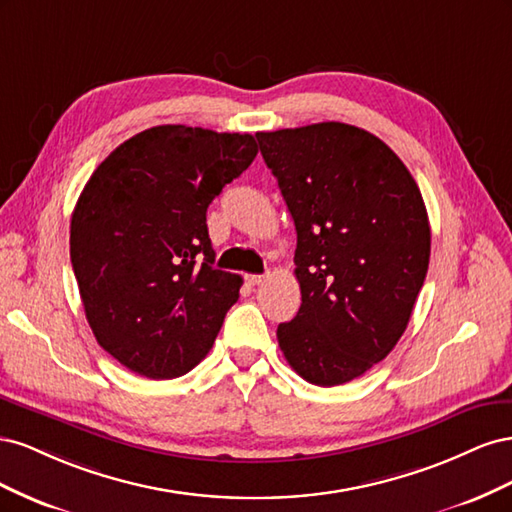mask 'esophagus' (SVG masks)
I'll return each instance as SVG.
<instances>
[{"mask_svg":"<svg viewBox=\"0 0 512 512\" xmlns=\"http://www.w3.org/2000/svg\"><path fill=\"white\" fill-rule=\"evenodd\" d=\"M267 280V275H245V282L250 286H258Z\"/></svg>","mask_w":512,"mask_h":512,"instance_id":"1","label":"esophagus"}]
</instances>
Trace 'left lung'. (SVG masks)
<instances>
[{
    "mask_svg": "<svg viewBox=\"0 0 512 512\" xmlns=\"http://www.w3.org/2000/svg\"><path fill=\"white\" fill-rule=\"evenodd\" d=\"M256 138L297 228L301 307L277 342L307 382H350L395 348L423 288L431 230L421 190L389 145L348 123Z\"/></svg>",
    "mask_w": 512,
    "mask_h": 512,
    "instance_id": "1",
    "label": "left lung"
}]
</instances>
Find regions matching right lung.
<instances>
[{
    "mask_svg": "<svg viewBox=\"0 0 512 512\" xmlns=\"http://www.w3.org/2000/svg\"><path fill=\"white\" fill-rule=\"evenodd\" d=\"M258 153L252 134L156 126L89 177L70 260L98 344L151 380L188 374L211 350L243 280L213 267L207 207Z\"/></svg>",
    "mask_w": 512,
    "mask_h": 512,
    "instance_id": "1",
    "label": "right lung"
}]
</instances>
